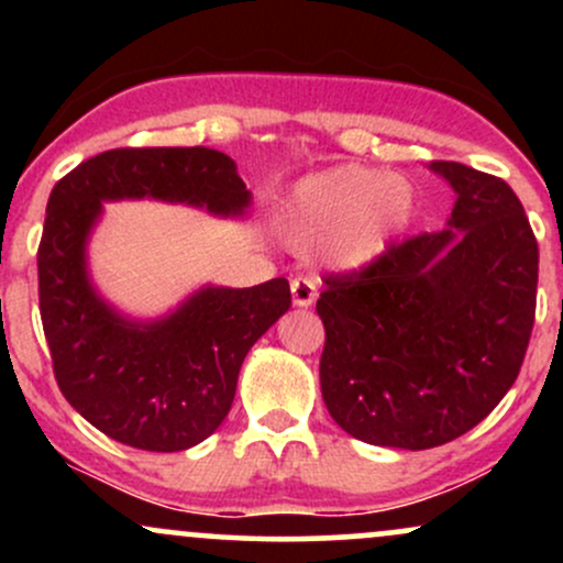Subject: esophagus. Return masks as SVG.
Instances as JSON below:
<instances>
[{
  "mask_svg": "<svg viewBox=\"0 0 563 563\" xmlns=\"http://www.w3.org/2000/svg\"><path fill=\"white\" fill-rule=\"evenodd\" d=\"M290 294H294V307H312L314 299H318V286H314L312 277H294L290 280Z\"/></svg>",
  "mask_w": 563,
  "mask_h": 563,
  "instance_id": "34e87169",
  "label": "esophagus"
}]
</instances>
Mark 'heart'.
<instances>
[{
    "label": "heart",
    "mask_w": 563,
    "mask_h": 563,
    "mask_svg": "<svg viewBox=\"0 0 563 563\" xmlns=\"http://www.w3.org/2000/svg\"><path fill=\"white\" fill-rule=\"evenodd\" d=\"M416 211V187L405 177L344 164L290 187L277 224L296 249H322L333 267L360 273L389 254Z\"/></svg>",
    "instance_id": "heart-1"
}]
</instances>
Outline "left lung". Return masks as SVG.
Returning <instances> with one entry per match:
<instances>
[{
    "label": "left lung",
    "instance_id": "1",
    "mask_svg": "<svg viewBox=\"0 0 563 563\" xmlns=\"http://www.w3.org/2000/svg\"><path fill=\"white\" fill-rule=\"evenodd\" d=\"M455 190L439 232L394 245L360 275L328 277L320 389L346 434L429 450L484 421L525 363L538 241L503 179L434 161Z\"/></svg>",
    "mask_w": 563,
    "mask_h": 563
}]
</instances>
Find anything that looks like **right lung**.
Wrapping results in <instances>:
<instances>
[{"label": "right lung", "instance_id": "obj_1", "mask_svg": "<svg viewBox=\"0 0 563 563\" xmlns=\"http://www.w3.org/2000/svg\"><path fill=\"white\" fill-rule=\"evenodd\" d=\"M164 200L222 219L249 214L235 161L211 147H119L53 187L38 243V309L57 386L115 442L196 448L228 418L249 349L290 307L286 277L254 288L200 286L172 312L137 320L89 275V238L113 200Z\"/></svg>", "mask_w": 563, "mask_h": 563}]
</instances>
